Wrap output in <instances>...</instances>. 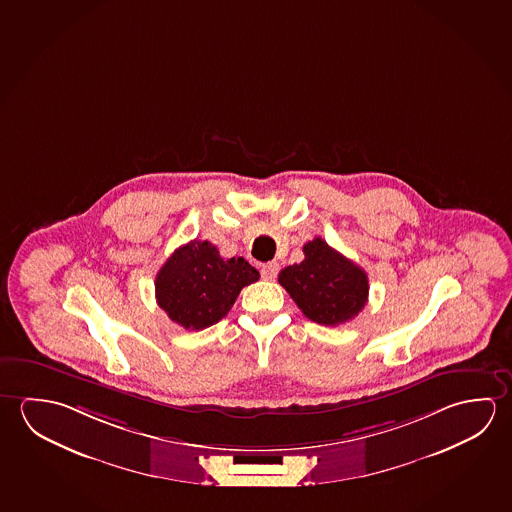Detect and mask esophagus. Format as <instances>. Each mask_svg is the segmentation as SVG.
I'll return each mask as SVG.
<instances>
[{
    "instance_id": "esophagus-1",
    "label": "esophagus",
    "mask_w": 512,
    "mask_h": 512,
    "mask_svg": "<svg viewBox=\"0 0 512 512\" xmlns=\"http://www.w3.org/2000/svg\"><path fill=\"white\" fill-rule=\"evenodd\" d=\"M278 264L277 262H266V264H262V268H260V273H262V278L264 280H275L278 275Z\"/></svg>"
}]
</instances>
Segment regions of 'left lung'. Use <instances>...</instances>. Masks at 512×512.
<instances>
[{"label":"left lung","mask_w":512,"mask_h":512,"mask_svg":"<svg viewBox=\"0 0 512 512\" xmlns=\"http://www.w3.org/2000/svg\"><path fill=\"white\" fill-rule=\"evenodd\" d=\"M305 259L280 271L278 282L307 318L337 327L355 318L368 302V275L323 239L303 246Z\"/></svg>","instance_id":"left-lung-1"}]
</instances>
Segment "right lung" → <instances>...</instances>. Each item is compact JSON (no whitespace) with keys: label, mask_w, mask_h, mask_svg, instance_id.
Returning a JSON list of instances; mask_svg holds the SVG:
<instances>
[{"label":"right lung","mask_w":512,"mask_h":512,"mask_svg":"<svg viewBox=\"0 0 512 512\" xmlns=\"http://www.w3.org/2000/svg\"><path fill=\"white\" fill-rule=\"evenodd\" d=\"M243 257L221 259L209 241L180 246L155 278V298L169 319L185 330H203L232 309L241 289L259 280Z\"/></svg>","instance_id":"1"}]
</instances>
